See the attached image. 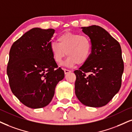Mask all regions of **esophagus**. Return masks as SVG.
I'll return each instance as SVG.
<instances>
[{
	"mask_svg": "<svg viewBox=\"0 0 132 132\" xmlns=\"http://www.w3.org/2000/svg\"><path fill=\"white\" fill-rule=\"evenodd\" d=\"M63 70H64V73H65V75L69 73H70L71 71V70H67V69H63Z\"/></svg>",
	"mask_w": 132,
	"mask_h": 132,
	"instance_id": "34e87169",
	"label": "esophagus"
}]
</instances>
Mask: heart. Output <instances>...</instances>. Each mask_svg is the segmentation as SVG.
<instances>
[{"mask_svg": "<svg viewBox=\"0 0 132 132\" xmlns=\"http://www.w3.org/2000/svg\"><path fill=\"white\" fill-rule=\"evenodd\" d=\"M58 43L52 42L50 50L54 60L61 63L67 54L69 57L64 65L73 67L76 64L83 65L88 61L92 51L90 38L84 35L67 32L58 37Z\"/></svg>", "mask_w": 132, "mask_h": 132, "instance_id": "obj_1", "label": "heart"}]
</instances>
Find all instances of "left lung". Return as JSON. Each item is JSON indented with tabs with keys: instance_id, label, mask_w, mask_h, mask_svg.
<instances>
[{
	"instance_id": "obj_1",
	"label": "left lung",
	"mask_w": 132,
	"mask_h": 132,
	"mask_svg": "<svg viewBox=\"0 0 132 132\" xmlns=\"http://www.w3.org/2000/svg\"><path fill=\"white\" fill-rule=\"evenodd\" d=\"M81 29L90 39L92 51L88 61L74 71L75 94L84 105L102 107L113 98L121 87L123 62L121 45L98 26Z\"/></svg>"
}]
</instances>
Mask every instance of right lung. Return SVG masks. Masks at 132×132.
<instances>
[{
	"label": "right lung",
	"mask_w": 132,
	"mask_h": 132,
	"mask_svg": "<svg viewBox=\"0 0 132 132\" xmlns=\"http://www.w3.org/2000/svg\"><path fill=\"white\" fill-rule=\"evenodd\" d=\"M54 29L33 28L11 47L7 75L13 94L22 104L37 109L51 102L56 86L64 78L50 50Z\"/></svg>",
	"instance_id": "1"
}]
</instances>
